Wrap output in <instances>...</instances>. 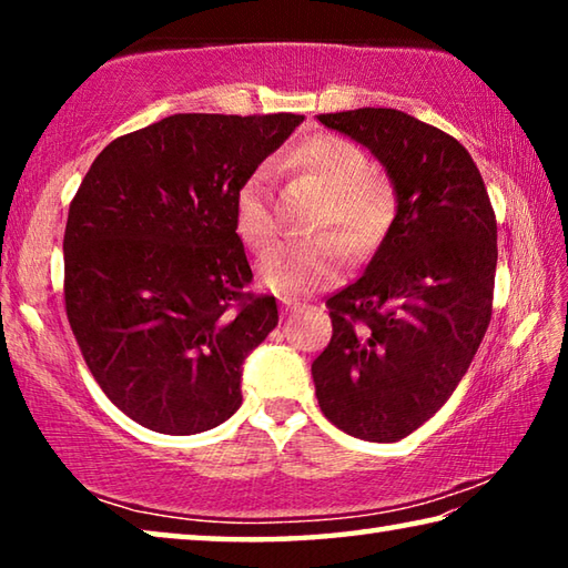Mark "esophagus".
<instances>
[{"label":"esophagus","instance_id":"1","mask_svg":"<svg viewBox=\"0 0 568 568\" xmlns=\"http://www.w3.org/2000/svg\"><path fill=\"white\" fill-rule=\"evenodd\" d=\"M283 307H285V313H297L301 311V303L291 301V297H283Z\"/></svg>","mask_w":568,"mask_h":568}]
</instances>
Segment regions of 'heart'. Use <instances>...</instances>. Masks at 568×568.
Segmentation results:
<instances>
[{"mask_svg": "<svg viewBox=\"0 0 568 568\" xmlns=\"http://www.w3.org/2000/svg\"><path fill=\"white\" fill-rule=\"evenodd\" d=\"M287 165L311 178L325 190V200L315 215L318 230H338L307 240H287L261 261L263 283L275 293L303 295L338 277L345 247L363 255L381 243L393 217L398 197L393 182L368 168L365 152L341 134H313L287 152ZM235 233L255 253L271 247L277 235L271 175L257 168L240 182L233 200Z\"/></svg>", "mask_w": 568, "mask_h": 568, "instance_id": "obj_1", "label": "heart"}]
</instances>
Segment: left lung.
<instances>
[{
  "instance_id": "1",
  "label": "left lung",
  "mask_w": 568,
  "mask_h": 568,
  "mask_svg": "<svg viewBox=\"0 0 568 568\" xmlns=\"http://www.w3.org/2000/svg\"><path fill=\"white\" fill-rule=\"evenodd\" d=\"M388 170L398 207L358 281L331 295L333 335L313 361L333 426L393 444L466 376L494 311L496 215L468 150L406 112L318 114Z\"/></svg>"
}]
</instances>
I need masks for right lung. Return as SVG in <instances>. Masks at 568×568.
<instances>
[{"label":"right lung","instance_id":"1","mask_svg":"<svg viewBox=\"0 0 568 568\" xmlns=\"http://www.w3.org/2000/svg\"><path fill=\"white\" fill-rule=\"evenodd\" d=\"M303 114H172L112 140L64 227V311L114 406L158 434L215 428L240 365L277 325L253 283L233 200Z\"/></svg>","mask_w":568,"mask_h":568}]
</instances>
